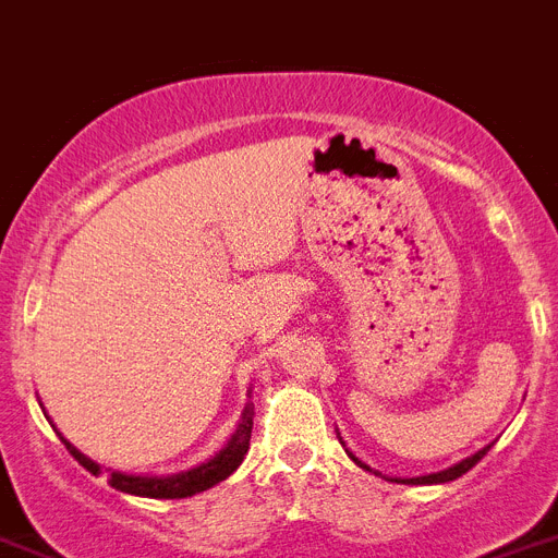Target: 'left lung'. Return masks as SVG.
<instances>
[{
  "label": "left lung",
  "instance_id": "left-lung-1",
  "mask_svg": "<svg viewBox=\"0 0 558 558\" xmlns=\"http://www.w3.org/2000/svg\"><path fill=\"white\" fill-rule=\"evenodd\" d=\"M490 451V446H485L482 448V451H476L474 457H468V460H462V462H457V465H451V468H446V471H437V474H425V476H411V480H391V482H402V485H439V482H451V480H457V476H462V474H468V471H471V468L476 465V462L482 460V457H485V453ZM351 460L357 462L360 468H363V471H372V468L366 465V462H360L357 457H354V453H349ZM372 474H377V476H383L380 471H372Z\"/></svg>",
  "mask_w": 558,
  "mask_h": 558
}]
</instances>
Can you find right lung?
<instances>
[{"mask_svg": "<svg viewBox=\"0 0 558 558\" xmlns=\"http://www.w3.org/2000/svg\"><path fill=\"white\" fill-rule=\"evenodd\" d=\"M252 405L243 409L241 423H238L235 434L229 439L227 446L221 451L215 453L213 460L201 462V465L190 468V471H181V474H170V476H133V474H121V471H107V482H110L112 488L121 490V494H133V496H147V499H184V496H195L201 490L213 488L218 482L227 480L232 471L243 462L246 451H250V437H252ZM59 439L64 442L70 453H73V460L78 465H84L90 474H101V465H96L93 460H87L82 451L70 446L68 439L59 434Z\"/></svg>", "mask_w": 558, "mask_h": 558, "instance_id": "obj_1", "label": "right lung"}]
</instances>
